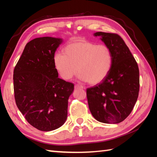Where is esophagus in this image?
Returning <instances> with one entry per match:
<instances>
[{"label":"esophagus","mask_w":157,"mask_h":157,"mask_svg":"<svg viewBox=\"0 0 157 157\" xmlns=\"http://www.w3.org/2000/svg\"><path fill=\"white\" fill-rule=\"evenodd\" d=\"M78 88H81V89H84V86H81V85H79V84H76L75 86V89H78Z\"/></svg>","instance_id":"esophagus-1"}]
</instances>
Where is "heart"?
<instances>
[{"mask_svg":"<svg viewBox=\"0 0 157 157\" xmlns=\"http://www.w3.org/2000/svg\"><path fill=\"white\" fill-rule=\"evenodd\" d=\"M54 63L65 80L71 79L78 69L82 80L95 85L104 80L111 71L113 54L106 44H97L84 39L75 40L63 48V54H55Z\"/></svg>","mask_w":157,"mask_h":157,"instance_id":"b5f03b06","label":"heart"}]
</instances>
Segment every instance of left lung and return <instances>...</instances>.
<instances>
[{"instance_id":"8db88e82","label":"left lung","mask_w":157,"mask_h":157,"mask_svg":"<svg viewBox=\"0 0 157 157\" xmlns=\"http://www.w3.org/2000/svg\"><path fill=\"white\" fill-rule=\"evenodd\" d=\"M96 36L111 48L113 65L101 83L87 88L88 106L92 116L105 123H118L132 111L138 97V63L122 38L115 33L98 32Z\"/></svg>"}]
</instances>
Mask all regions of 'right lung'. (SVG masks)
Returning <instances> with one entry per match:
<instances>
[{
	"label": "right lung",
	"mask_w": 157,
	"mask_h": 157,
	"mask_svg": "<svg viewBox=\"0 0 157 157\" xmlns=\"http://www.w3.org/2000/svg\"><path fill=\"white\" fill-rule=\"evenodd\" d=\"M61 40L37 38L27 43L13 71L16 105L27 121L40 131L60 128L67 117L73 83L58 77L55 53Z\"/></svg>",
	"instance_id": "right-lung-1"
}]
</instances>
